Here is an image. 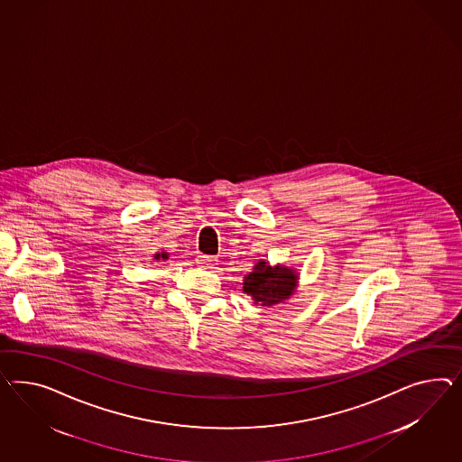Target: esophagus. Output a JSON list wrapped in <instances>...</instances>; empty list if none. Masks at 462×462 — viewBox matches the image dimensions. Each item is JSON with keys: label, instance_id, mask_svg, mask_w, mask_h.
<instances>
[{"label": "esophagus", "instance_id": "esophagus-1", "mask_svg": "<svg viewBox=\"0 0 462 462\" xmlns=\"http://www.w3.org/2000/svg\"><path fill=\"white\" fill-rule=\"evenodd\" d=\"M215 263H217V259L213 255H205V254L197 255V263H199L201 267H213Z\"/></svg>", "mask_w": 462, "mask_h": 462}]
</instances>
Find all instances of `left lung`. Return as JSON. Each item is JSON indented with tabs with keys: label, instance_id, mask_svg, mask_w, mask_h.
Masks as SVG:
<instances>
[{
	"label": "left lung",
	"instance_id": "left-lung-1",
	"mask_svg": "<svg viewBox=\"0 0 462 462\" xmlns=\"http://www.w3.org/2000/svg\"><path fill=\"white\" fill-rule=\"evenodd\" d=\"M296 279L298 274L292 273V269L281 265L271 267L269 263L261 261L245 275L244 291L255 300V304L263 302V306H273L286 300L292 294Z\"/></svg>",
	"mask_w": 462,
	"mask_h": 462
}]
</instances>
